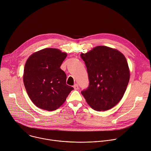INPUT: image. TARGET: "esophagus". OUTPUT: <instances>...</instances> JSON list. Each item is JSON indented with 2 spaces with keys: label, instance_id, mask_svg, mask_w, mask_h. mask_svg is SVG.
Segmentation results:
<instances>
[{
  "label": "esophagus",
  "instance_id": "esophagus-1",
  "mask_svg": "<svg viewBox=\"0 0 151 151\" xmlns=\"http://www.w3.org/2000/svg\"><path fill=\"white\" fill-rule=\"evenodd\" d=\"M73 88L75 89V90H78L79 89V86L77 84H75L74 86H73Z\"/></svg>",
  "mask_w": 151,
  "mask_h": 151
}]
</instances>
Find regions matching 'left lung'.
<instances>
[{
    "mask_svg": "<svg viewBox=\"0 0 151 151\" xmlns=\"http://www.w3.org/2000/svg\"><path fill=\"white\" fill-rule=\"evenodd\" d=\"M88 71L89 86L81 93L94 110L106 111L116 105L124 96L130 80L126 58L120 51L99 46L81 53Z\"/></svg>",
    "mask_w": 151,
    "mask_h": 151,
    "instance_id": "left-lung-1",
    "label": "left lung"
}]
</instances>
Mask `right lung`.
Returning <instances> with one entry per match:
<instances>
[{"mask_svg":"<svg viewBox=\"0 0 151 151\" xmlns=\"http://www.w3.org/2000/svg\"><path fill=\"white\" fill-rule=\"evenodd\" d=\"M67 55L58 49L45 48L27 60L23 81L29 98L38 108L57 109L73 90L66 84V74L60 68Z\"/></svg>","mask_w":151,"mask_h":151,"instance_id":"add662e5","label":"right lung"}]
</instances>
